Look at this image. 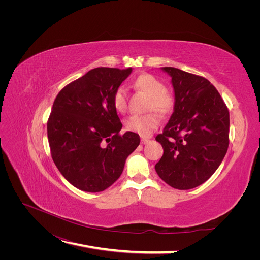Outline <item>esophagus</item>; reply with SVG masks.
<instances>
[{
	"instance_id": "obj_1",
	"label": "esophagus",
	"mask_w": 260,
	"mask_h": 260,
	"mask_svg": "<svg viewBox=\"0 0 260 260\" xmlns=\"http://www.w3.org/2000/svg\"><path fill=\"white\" fill-rule=\"evenodd\" d=\"M148 141H149V139L146 138V137H142L141 138V144H146Z\"/></svg>"
}]
</instances>
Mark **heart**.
<instances>
[{"label": "heart", "instance_id": "1", "mask_svg": "<svg viewBox=\"0 0 260 260\" xmlns=\"http://www.w3.org/2000/svg\"><path fill=\"white\" fill-rule=\"evenodd\" d=\"M134 87L142 91L148 97L147 111L154 109L161 116L172 114L175 108L176 98L172 89L167 88L165 83L154 75L142 74L134 81ZM113 104L118 112L126 109V91L123 87H118L113 95ZM160 125V118L155 113L145 115H134L125 121V126L129 132H134L142 137L151 136Z\"/></svg>", "mask_w": 260, "mask_h": 260}]
</instances>
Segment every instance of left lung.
<instances>
[{
  "label": "left lung",
  "instance_id": "obj_1",
  "mask_svg": "<svg viewBox=\"0 0 260 260\" xmlns=\"http://www.w3.org/2000/svg\"><path fill=\"white\" fill-rule=\"evenodd\" d=\"M162 70L172 77L176 104L156 137L163 155L155 169L172 187L194 188L210 178L226 154L229 109L208 79L175 67Z\"/></svg>",
  "mask_w": 260,
  "mask_h": 260
}]
</instances>
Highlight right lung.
<instances>
[{
	"mask_svg": "<svg viewBox=\"0 0 260 260\" xmlns=\"http://www.w3.org/2000/svg\"><path fill=\"white\" fill-rule=\"evenodd\" d=\"M132 71L93 68L54 99L47 121L51 158L64 178L84 192H102L117 181L140 143L138 134H120L113 104L115 90Z\"/></svg>",
	"mask_w": 260,
	"mask_h": 260,
	"instance_id": "1",
	"label": "right lung"
}]
</instances>
